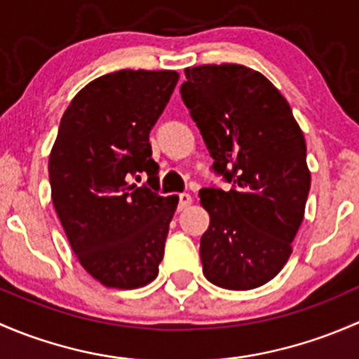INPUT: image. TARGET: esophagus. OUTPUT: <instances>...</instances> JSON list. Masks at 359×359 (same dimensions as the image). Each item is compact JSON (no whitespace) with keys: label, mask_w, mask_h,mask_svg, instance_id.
Returning <instances> with one entry per match:
<instances>
[{"label":"esophagus","mask_w":359,"mask_h":359,"mask_svg":"<svg viewBox=\"0 0 359 359\" xmlns=\"http://www.w3.org/2000/svg\"><path fill=\"white\" fill-rule=\"evenodd\" d=\"M191 201H193V198H191V194L180 193V194H179V210L187 208V206L191 205Z\"/></svg>","instance_id":"1"}]
</instances>
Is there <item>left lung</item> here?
<instances>
[{
    "mask_svg": "<svg viewBox=\"0 0 359 359\" xmlns=\"http://www.w3.org/2000/svg\"><path fill=\"white\" fill-rule=\"evenodd\" d=\"M180 95L200 128L212 172L231 184L200 193L210 226L201 236L203 274L227 290H252L287 264L304 219L311 173L306 140L285 97L259 71L186 69Z\"/></svg>",
    "mask_w": 359,
    "mask_h": 359,
    "instance_id": "1",
    "label": "left lung"
}]
</instances>
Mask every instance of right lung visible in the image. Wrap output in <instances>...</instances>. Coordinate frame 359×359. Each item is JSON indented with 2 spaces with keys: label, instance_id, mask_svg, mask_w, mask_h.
I'll list each match as a JSON object with an SVG mask.
<instances>
[{
  "label": "right lung",
  "instance_id": "1",
  "mask_svg": "<svg viewBox=\"0 0 359 359\" xmlns=\"http://www.w3.org/2000/svg\"><path fill=\"white\" fill-rule=\"evenodd\" d=\"M177 81L175 71L109 72L60 119L48 161L53 206L81 266L106 287L130 290L158 276L179 198L158 194L149 133ZM140 172L153 190L129 184Z\"/></svg>",
  "mask_w": 359,
  "mask_h": 359
}]
</instances>
